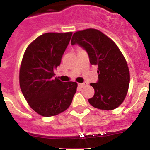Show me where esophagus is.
Listing matches in <instances>:
<instances>
[{
  "mask_svg": "<svg viewBox=\"0 0 150 150\" xmlns=\"http://www.w3.org/2000/svg\"><path fill=\"white\" fill-rule=\"evenodd\" d=\"M87 85H88V83H79L78 86H79V87H80V88H83V87L86 86Z\"/></svg>",
  "mask_w": 150,
  "mask_h": 150,
  "instance_id": "esophagus-1",
  "label": "esophagus"
}]
</instances>
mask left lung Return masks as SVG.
<instances>
[{
	"instance_id": "obj_1",
	"label": "left lung",
	"mask_w": 150,
	"mask_h": 150,
	"mask_svg": "<svg viewBox=\"0 0 150 150\" xmlns=\"http://www.w3.org/2000/svg\"><path fill=\"white\" fill-rule=\"evenodd\" d=\"M75 44L87 52L91 65L98 66V80L90 84L95 95L88 99L89 104L104 110L117 108L125 98L130 82L129 69L119 47L110 38L94 28L74 33L71 45Z\"/></svg>"
}]
</instances>
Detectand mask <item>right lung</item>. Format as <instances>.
Listing matches in <instances>:
<instances>
[{
	"mask_svg": "<svg viewBox=\"0 0 150 150\" xmlns=\"http://www.w3.org/2000/svg\"><path fill=\"white\" fill-rule=\"evenodd\" d=\"M72 32L46 33L26 49L19 71V85L25 100L40 116H52L68 108L76 93V82L63 83L53 76Z\"/></svg>",
	"mask_w": 150,
	"mask_h": 150,
	"instance_id": "right-lung-1",
	"label": "right lung"
}]
</instances>
